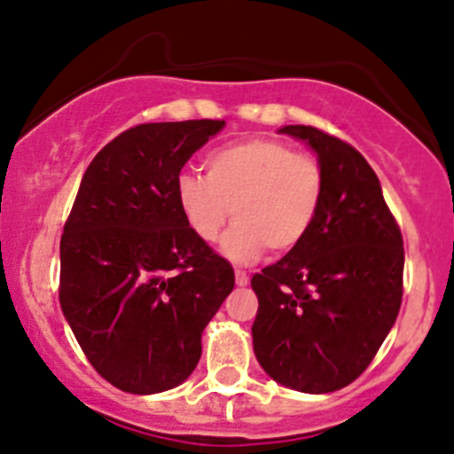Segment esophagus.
Wrapping results in <instances>:
<instances>
[{"instance_id":"obj_1","label":"esophagus","mask_w":454,"mask_h":454,"mask_svg":"<svg viewBox=\"0 0 454 454\" xmlns=\"http://www.w3.org/2000/svg\"><path fill=\"white\" fill-rule=\"evenodd\" d=\"M235 281H237V286H248L250 284V277L246 275L244 270H235Z\"/></svg>"}]
</instances>
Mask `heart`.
<instances>
[{
	"label": "heart",
	"instance_id": "heart-1",
	"mask_svg": "<svg viewBox=\"0 0 454 454\" xmlns=\"http://www.w3.org/2000/svg\"><path fill=\"white\" fill-rule=\"evenodd\" d=\"M204 166L206 177L182 173L175 182L177 206L197 239L213 244L231 215L237 223L223 235L222 250L235 262L263 248L286 254L306 239L324 197L315 157L279 139L253 137L217 148Z\"/></svg>",
	"mask_w": 454,
	"mask_h": 454
}]
</instances>
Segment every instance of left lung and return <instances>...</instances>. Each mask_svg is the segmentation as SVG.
Here are the masks:
<instances>
[{"label": "left lung", "mask_w": 454, "mask_h": 454, "mask_svg": "<svg viewBox=\"0 0 454 454\" xmlns=\"http://www.w3.org/2000/svg\"><path fill=\"white\" fill-rule=\"evenodd\" d=\"M279 133L306 144L324 170V197L306 239L253 277V348L286 388L324 395L368 368L399 315L403 239L368 161L312 126Z\"/></svg>", "instance_id": "8db88e82"}]
</instances>
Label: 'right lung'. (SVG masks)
Instances as JSON below:
<instances>
[{"label": "right lung", "instance_id": "1", "mask_svg": "<svg viewBox=\"0 0 454 454\" xmlns=\"http://www.w3.org/2000/svg\"><path fill=\"white\" fill-rule=\"evenodd\" d=\"M223 126H135L79 184L59 244L61 312L92 368L124 393L186 381L201 333L235 288L232 266L192 235L175 197L184 164Z\"/></svg>", "mask_w": 454, "mask_h": 454}]
</instances>
